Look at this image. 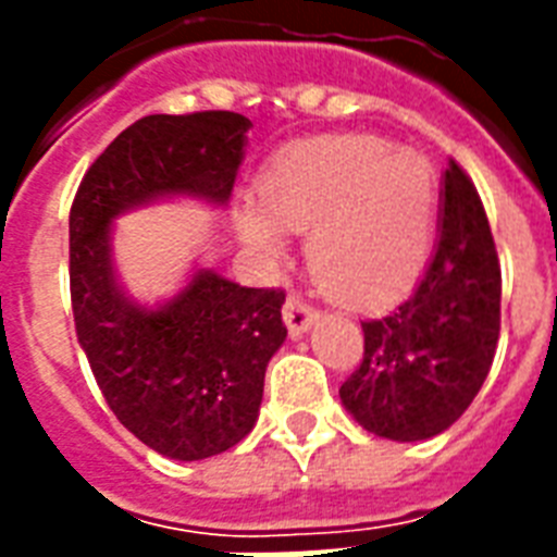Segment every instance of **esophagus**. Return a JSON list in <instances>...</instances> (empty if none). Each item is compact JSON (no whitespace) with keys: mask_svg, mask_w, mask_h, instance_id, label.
Instances as JSON below:
<instances>
[{"mask_svg":"<svg viewBox=\"0 0 557 557\" xmlns=\"http://www.w3.org/2000/svg\"><path fill=\"white\" fill-rule=\"evenodd\" d=\"M283 321H286V326L292 335H304V332H309L314 326V321H318V312H314L312 306L306 304V300H300V297L292 295L286 300V309H283Z\"/></svg>","mask_w":557,"mask_h":557,"instance_id":"esophagus-1","label":"esophagus"}]
</instances>
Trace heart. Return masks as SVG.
<instances>
[{
    "label": "heart",
    "instance_id": "b5f03b06",
    "mask_svg": "<svg viewBox=\"0 0 557 557\" xmlns=\"http://www.w3.org/2000/svg\"><path fill=\"white\" fill-rule=\"evenodd\" d=\"M245 201L236 227L251 248L280 257L286 231L309 236V265L326 292L352 304H387L424 269L436 219V182L416 152L379 138H326L280 156Z\"/></svg>",
    "mask_w": 557,
    "mask_h": 557
}]
</instances>
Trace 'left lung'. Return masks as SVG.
<instances>
[{"mask_svg": "<svg viewBox=\"0 0 557 557\" xmlns=\"http://www.w3.org/2000/svg\"><path fill=\"white\" fill-rule=\"evenodd\" d=\"M440 239L419 286L387 318L364 321V361L341 401L364 431L393 442L440 436L466 413L500 338V262L471 178L442 173Z\"/></svg>", "mask_w": 557, "mask_h": 557, "instance_id": "1", "label": "left lung"}]
</instances>
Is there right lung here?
Returning a JSON list of instances; mask_svg holds the SVG:
<instances>
[{
  "instance_id": "add662e5",
  "label": "right lung",
  "mask_w": 557,
  "mask_h": 557,
  "mask_svg": "<svg viewBox=\"0 0 557 557\" xmlns=\"http://www.w3.org/2000/svg\"><path fill=\"white\" fill-rule=\"evenodd\" d=\"M248 129L236 112L141 117L100 152L69 216L74 326L100 393L126 431L182 462L253 431L286 295L196 265L176 295L144 304L115 269V219L173 199L225 208Z\"/></svg>"
}]
</instances>
